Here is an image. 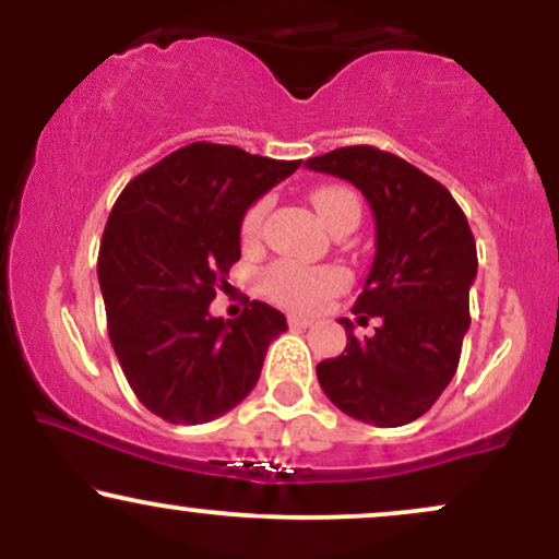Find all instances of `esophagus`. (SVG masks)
Returning a JSON list of instances; mask_svg holds the SVG:
<instances>
[{
    "mask_svg": "<svg viewBox=\"0 0 559 559\" xmlns=\"http://www.w3.org/2000/svg\"><path fill=\"white\" fill-rule=\"evenodd\" d=\"M288 325H292V329H310L312 320L305 318V316H297V312H294V316H288Z\"/></svg>",
    "mask_w": 559,
    "mask_h": 559,
    "instance_id": "obj_1",
    "label": "esophagus"
}]
</instances>
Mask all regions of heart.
Segmentation results:
<instances>
[{
	"mask_svg": "<svg viewBox=\"0 0 559 559\" xmlns=\"http://www.w3.org/2000/svg\"><path fill=\"white\" fill-rule=\"evenodd\" d=\"M312 207L325 226H333L338 215L346 207H360L357 197L352 191L342 189V186H320L310 194ZM267 199H258L252 207L247 210L241 221V236L243 241H252L260 234L262 217H265ZM346 284V275L338 267H316V265H301V262H275L262 275V288L273 301L278 305L292 307L297 312H312L323 307L333 294L342 292Z\"/></svg>",
	"mask_w": 559,
	"mask_h": 559,
	"instance_id": "heart-1",
	"label": "heart"
}]
</instances>
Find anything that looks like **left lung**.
<instances>
[{
    "mask_svg": "<svg viewBox=\"0 0 559 559\" xmlns=\"http://www.w3.org/2000/svg\"><path fill=\"white\" fill-rule=\"evenodd\" d=\"M305 165L355 183L376 217V258L352 312L381 323L360 342L352 320H338L346 349L318 362L320 389L349 418L413 423L449 386L471 329L478 254L467 217L439 181L376 146H342Z\"/></svg>",
    "mask_w": 559,
    "mask_h": 559,
    "instance_id": "obj_1",
    "label": "left lung"
}]
</instances>
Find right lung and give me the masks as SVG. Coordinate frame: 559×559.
Segmentation results:
<instances>
[{"mask_svg":"<svg viewBox=\"0 0 559 559\" xmlns=\"http://www.w3.org/2000/svg\"><path fill=\"white\" fill-rule=\"evenodd\" d=\"M299 165L194 141L115 202L96 260L107 333L133 394L163 420L197 426L234 409L286 331L265 301L236 320L210 316V301L241 258L243 213Z\"/></svg>","mask_w":559,"mask_h":559,"instance_id":"right-lung-1","label":"right lung"}]
</instances>
